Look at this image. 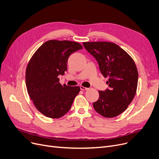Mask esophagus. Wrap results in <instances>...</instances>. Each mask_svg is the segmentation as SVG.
I'll use <instances>...</instances> for the list:
<instances>
[{"label": "esophagus", "instance_id": "34e87169", "mask_svg": "<svg viewBox=\"0 0 159 159\" xmlns=\"http://www.w3.org/2000/svg\"><path fill=\"white\" fill-rule=\"evenodd\" d=\"M80 89L82 90H88L89 89L87 87H84V86H80Z\"/></svg>", "mask_w": 159, "mask_h": 159}]
</instances>
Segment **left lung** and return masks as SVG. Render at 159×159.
<instances>
[{
  "label": "left lung",
  "instance_id": "8db88e82",
  "mask_svg": "<svg viewBox=\"0 0 159 159\" xmlns=\"http://www.w3.org/2000/svg\"><path fill=\"white\" fill-rule=\"evenodd\" d=\"M85 48L94 57L109 88L99 90L93 103L95 111L106 118L118 116L126 110L137 91L139 74L131 57L115 43L85 42Z\"/></svg>",
  "mask_w": 159,
  "mask_h": 159
}]
</instances>
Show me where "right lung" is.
I'll return each mask as SVG.
<instances>
[{
  "label": "right lung",
  "instance_id": "1",
  "mask_svg": "<svg viewBox=\"0 0 159 159\" xmlns=\"http://www.w3.org/2000/svg\"><path fill=\"white\" fill-rule=\"evenodd\" d=\"M81 45L70 41L50 40L37 50L26 71V85L36 109L48 118H59L70 110L80 87L59 83L58 76L67 70V61Z\"/></svg>",
  "mask_w": 159,
  "mask_h": 159
}]
</instances>
